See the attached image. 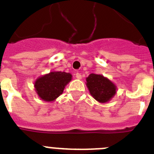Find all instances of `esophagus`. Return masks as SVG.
Here are the masks:
<instances>
[{
  "instance_id": "1",
  "label": "esophagus",
  "mask_w": 154,
  "mask_h": 154,
  "mask_svg": "<svg viewBox=\"0 0 154 154\" xmlns=\"http://www.w3.org/2000/svg\"><path fill=\"white\" fill-rule=\"evenodd\" d=\"M75 77L77 79H82V75H81V73H79V72H77L75 74Z\"/></svg>"
}]
</instances>
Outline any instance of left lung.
Listing matches in <instances>:
<instances>
[{
  "instance_id": "left-lung-1",
  "label": "left lung",
  "mask_w": 154,
  "mask_h": 154,
  "mask_svg": "<svg viewBox=\"0 0 154 154\" xmlns=\"http://www.w3.org/2000/svg\"><path fill=\"white\" fill-rule=\"evenodd\" d=\"M86 85L91 96L98 102H108L116 94V85L101 75L90 74L86 78Z\"/></svg>"
}]
</instances>
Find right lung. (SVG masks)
<instances>
[{
  "label": "right lung",
  "instance_id": "1",
  "mask_svg": "<svg viewBox=\"0 0 154 154\" xmlns=\"http://www.w3.org/2000/svg\"><path fill=\"white\" fill-rule=\"evenodd\" d=\"M72 75L65 72H51L38 78L35 90L42 100L53 101L63 94L66 85L72 80Z\"/></svg>",
  "mask_w": 154,
  "mask_h": 154
}]
</instances>
